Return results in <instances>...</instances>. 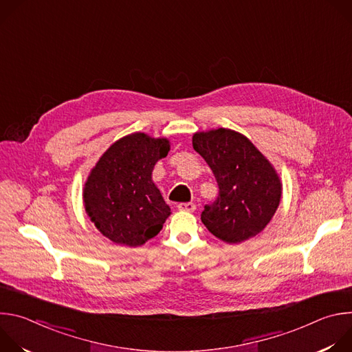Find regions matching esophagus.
Returning <instances> with one entry per match:
<instances>
[{"label": "esophagus", "instance_id": "34e87169", "mask_svg": "<svg viewBox=\"0 0 352 352\" xmlns=\"http://www.w3.org/2000/svg\"><path fill=\"white\" fill-rule=\"evenodd\" d=\"M178 210L181 212H195L196 210V205L192 202H186V204H178Z\"/></svg>", "mask_w": 352, "mask_h": 352}]
</instances>
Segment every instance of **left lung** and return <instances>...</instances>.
I'll return each instance as SVG.
<instances>
[{
  "instance_id": "obj_1",
  "label": "left lung",
  "mask_w": 352,
  "mask_h": 352,
  "mask_svg": "<svg viewBox=\"0 0 352 352\" xmlns=\"http://www.w3.org/2000/svg\"><path fill=\"white\" fill-rule=\"evenodd\" d=\"M192 144L219 185V196L200 214L206 228L228 243L259 234L281 197V184L272 164L252 142L231 129L195 133Z\"/></svg>"
}]
</instances>
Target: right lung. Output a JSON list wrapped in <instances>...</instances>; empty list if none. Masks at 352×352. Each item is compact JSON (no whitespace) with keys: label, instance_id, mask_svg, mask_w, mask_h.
Instances as JSON below:
<instances>
[{"label":"right lung","instance_id":"obj_1","mask_svg":"<svg viewBox=\"0 0 352 352\" xmlns=\"http://www.w3.org/2000/svg\"><path fill=\"white\" fill-rule=\"evenodd\" d=\"M168 150L167 139L132 133L116 142L98 160L83 199L90 220L104 236L138 246L160 232L170 208L152 181V171Z\"/></svg>","mask_w":352,"mask_h":352}]
</instances>
